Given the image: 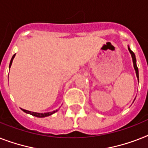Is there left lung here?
I'll list each match as a JSON object with an SVG mask.
<instances>
[{"label":"left lung","mask_w":148,"mask_h":148,"mask_svg":"<svg viewBox=\"0 0 148 148\" xmlns=\"http://www.w3.org/2000/svg\"><path fill=\"white\" fill-rule=\"evenodd\" d=\"M128 50H129V51H130L131 55H132V57L134 70H135V71H136V75H137V77H138V67H137V64H136V58H135V55H134V52H133V51H132L130 49H129V48H128Z\"/></svg>","instance_id":"left-lung-1"}]
</instances>
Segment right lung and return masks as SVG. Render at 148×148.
Wrapping results in <instances>:
<instances>
[{
  "label": "right lung",
  "mask_w": 148,
  "mask_h": 148,
  "mask_svg": "<svg viewBox=\"0 0 148 148\" xmlns=\"http://www.w3.org/2000/svg\"><path fill=\"white\" fill-rule=\"evenodd\" d=\"M14 57H15V54L13 55V57H12L11 60H10L9 68H10V66H11L12 62H13V59H14ZM22 110L24 112H26V113H29V114H30V115H32V116H36V117H39V118H43V117H46V116H51V115H52L53 113H55V112H57V110H55V111L51 112H46V113H38V112H33L28 111V110H26V109H22Z\"/></svg>",
  "instance_id": "add662e5"
}]
</instances>
